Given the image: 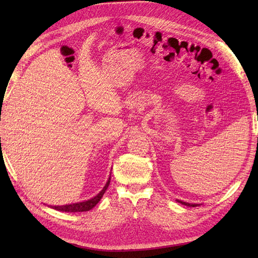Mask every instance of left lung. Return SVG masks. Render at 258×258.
<instances>
[{
  "label": "left lung",
  "mask_w": 258,
  "mask_h": 258,
  "mask_svg": "<svg viewBox=\"0 0 258 258\" xmlns=\"http://www.w3.org/2000/svg\"><path fill=\"white\" fill-rule=\"evenodd\" d=\"M178 202H181L182 205H185V206H187V207H196L197 205H190V204H187V202H184V201H178Z\"/></svg>",
  "instance_id": "left-lung-1"
}]
</instances>
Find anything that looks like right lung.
Instances as JSON below:
<instances>
[{
	"instance_id": "right-lung-1",
	"label": "right lung",
	"mask_w": 258,
	"mask_h": 258,
	"mask_svg": "<svg viewBox=\"0 0 258 258\" xmlns=\"http://www.w3.org/2000/svg\"><path fill=\"white\" fill-rule=\"evenodd\" d=\"M110 182H111V177L108 178V181L106 182L104 188L101 190L96 197L91 198L90 200L79 202V204L67 205V206H58V207H52V208L58 210V211H62V212H73V213H75V212H86V211H89L98 204V202L101 200V198L103 197L105 190L107 189L108 185H110Z\"/></svg>"
}]
</instances>
